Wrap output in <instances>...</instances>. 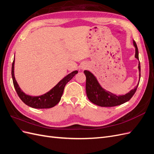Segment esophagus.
Returning <instances> with one entry per match:
<instances>
[{
    "instance_id": "1",
    "label": "esophagus",
    "mask_w": 154,
    "mask_h": 154,
    "mask_svg": "<svg viewBox=\"0 0 154 154\" xmlns=\"http://www.w3.org/2000/svg\"><path fill=\"white\" fill-rule=\"evenodd\" d=\"M86 67H86V66H82L81 67V69L83 70V69H85Z\"/></svg>"
}]
</instances>
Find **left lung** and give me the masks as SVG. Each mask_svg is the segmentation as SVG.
Returning <instances> with one entry per match:
<instances>
[{
    "instance_id": "obj_1",
    "label": "left lung",
    "mask_w": 154,
    "mask_h": 154,
    "mask_svg": "<svg viewBox=\"0 0 154 154\" xmlns=\"http://www.w3.org/2000/svg\"><path fill=\"white\" fill-rule=\"evenodd\" d=\"M133 43L135 48H136L135 57L139 60V52L137 44L134 40L133 41ZM138 68L139 71V78H140L141 66L139 62ZM84 73L86 76V93L88 99L92 103L100 106H115L122 105L129 101L135 94L138 86L137 84L134 89H132L127 94L117 96L109 91H106L103 88H102L94 74L90 71L85 70L84 71Z\"/></svg>"
}]
</instances>
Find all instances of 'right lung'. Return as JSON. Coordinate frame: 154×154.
Here are the masks:
<instances>
[{"label":"right lung","mask_w":154,"mask_h":154,"mask_svg":"<svg viewBox=\"0 0 154 154\" xmlns=\"http://www.w3.org/2000/svg\"><path fill=\"white\" fill-rule=\"evenodd\" d=\"M14 64H15V58L12 63L11 75L13 85L17 94L26 105L35 109H49L57 105L61 100L65 86L78 72V71H74L69 74L62 80H60L52 89L45 94L38 96H31L26 94L18 86L14 74Z\"/></svg>","instance_id":"obj_1"}]
</instances>
